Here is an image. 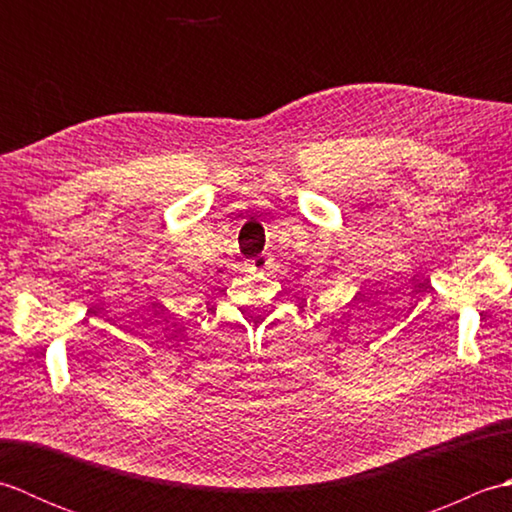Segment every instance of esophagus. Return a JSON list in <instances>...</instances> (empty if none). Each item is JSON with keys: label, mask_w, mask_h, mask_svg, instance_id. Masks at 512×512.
<instances>
[{"label": "esophagus", "mask_w": 512, "mask_h": 512, "mask_svg": "<svg viewBox=\"0 0 512 512\" xmlns=\"http://www.w3.org/2000/svg\"><path fill=\"white\" fill-rule=\"evenodd\" d=\"M266 268V259H262V257H259V259H253V262H248L246 264V270H248V273H257V270H264Z\"/></svg>", "instance_id": "esophagus-1"}]
</instances>
